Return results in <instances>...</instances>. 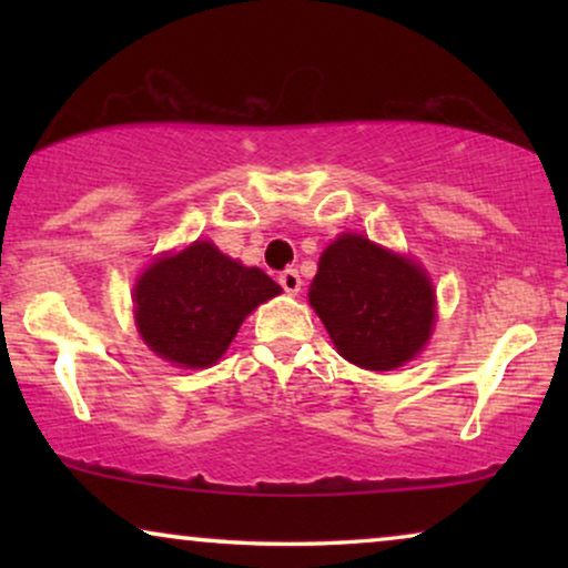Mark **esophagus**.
I'll return each instance as SVG.
<instances>
[{"label": "esophagus", "mask_w": 568, "mask_h": 568, "mask_svg": "<svg viewBox=\"0 0 568 568\" xmlns=\"http://www.w3.org/2000/svg\"><path fill=\"white\" fill-rule=\"evenodd\" d=\"M278 284H282V290L286 294H297L302 290V278H300V271L297 268H286L278 274Z\"/></svg>", "instance_id": "esophagus-1"}]
</instances>
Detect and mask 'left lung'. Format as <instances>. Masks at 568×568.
<instances>
[{"label": "left lung", "mask_w": 568, "mask_h": 568, "mask_svg": "<svg viewBox=\"0 0 568 568\" xmlns=\"http://www.w3.org/2000/svg\"><path fill=\"white\" fill-rule=\"evenodd\" d=\"M310 305L338 354L356 367L387 372L422 352L434 325V290L408 258L341 235L325 247Z\"/></svg>", "instance_id": "8db88e82"}]
</instances>
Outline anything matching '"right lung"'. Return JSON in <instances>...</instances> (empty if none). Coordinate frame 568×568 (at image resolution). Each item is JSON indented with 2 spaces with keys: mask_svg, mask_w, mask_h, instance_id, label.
Instances as JSON below:
<instances>
[{
  "mask_svg": "<svg viewBox=\"0 0 568 568\" xmlns=\"http://www.w3.org/2000/svg\"><path fill=\"white\" fill-rule=\"evenodd\" d=\"M282 292L261 268L222 255L212 243L154 261L136 282V325L146 346L181 367H212L240 323Z\"/></svg>",
  "mask_w": 568,
  "mask_h": 568,
  "instance_id": "add662e5",
  "label": "right lung"
}]
</instances>
